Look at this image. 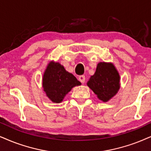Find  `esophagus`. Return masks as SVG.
<instances>
[{"label":"esophagus","mask_w":151,"mask_h":151,"mask_svg":"<svg viewBox=\"0 0 151 151\" xmlns=\"http://www.w3.org/2000/svg\"><path fill=\"white\" fill-rule=\"evenodd\" d=\"M79 80L82 83H83L85 82V76L84 75H81L79 77Z\"/></svg>","instance_id":"obj_1"}]
</instances>
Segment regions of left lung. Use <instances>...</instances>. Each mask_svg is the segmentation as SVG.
I'll use <instances>...</instances> for the list:
<instances>
[{
    "instance_id": "obj_1",
    "label": "left lung",
    "mask_w": 151,
    "mask_h": 151,
    "mask_svg": "<svg viewBox=\"0 0 151 151\" xmlns=\"http://www.w3.org/2000/svg\"><path fill=\"white\" fill-rule=\"evenodd\" d=\"M87 86L99 100L108 102L117 94L121 87V77L112 63L100 62L95 74L90 77Z\"/></svg>"
}]
</instances>
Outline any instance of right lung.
<instances>
[{"mask_svg": "<svg viewBox=\"0 0 151 151\" xmlns=\"http://www.w3.org/2000/svg\"><path fill=\"white\" fill-rule=\"evenodd\" d=\"M73 74L63 65L53 60L49 62L44 72L42 87L46 95L51 102L60 103L72 88L81 85Z\"/></svg>", "mask_w": 151, "mask_h": 151, "instance_id": "right-lung-1", "label": "right lung"}]
</instances>
